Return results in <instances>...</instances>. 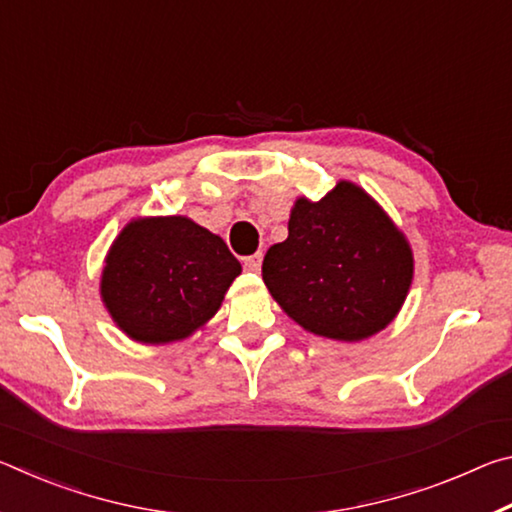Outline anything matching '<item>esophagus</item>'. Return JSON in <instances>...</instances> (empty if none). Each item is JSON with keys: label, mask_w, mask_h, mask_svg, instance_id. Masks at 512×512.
<instances>
[{"label": "esophagus", "mask_w": 512, "mask_h": 512, "mask_svg": "<svg viewBox=\"0 0 512 512\" xmlns=\"http://www.w3.org/2000/svg\"><path fill=\"white\" fill-rule=\"evenodd\" d=\"M262 259H264V255H262V253H255V255L246 257V259H244L246 271H250V273H259V268H262Z\"/></svg>", "instance_id": "1"}]
</instances>
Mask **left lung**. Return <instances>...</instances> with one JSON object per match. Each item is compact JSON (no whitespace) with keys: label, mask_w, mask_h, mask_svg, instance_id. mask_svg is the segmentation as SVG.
Returning <instances> with one entry per match:
<instances>
[{"label":"left lung","mask_w":512,"mask_h":512,"mask_svg":"<svg viewBox=\"0 0 512 512\" xmlns=\"http://www.w3.org/2000/svg\"><path fill=\"white\" fill-rule=\"evenodd\" d=\"M404 232L366 189L339 180L291 207L289 237L268 248L262 277L284 314L316 336L357 343L400 314L413 282Z\"/></svg>","instance_id":"left-lung-1"}]
</instances>
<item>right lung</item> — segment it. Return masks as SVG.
Instances as JSON below:
<instances>
[{
	"mask_svg": "<svg viewBox=\"0 0 512 512\" xmlns=\"http://www.w3.org/2000/svg\"><path fill=\"white\" fill-rule=\"evenodd\" d=\"M239 273L225 241L189 216H137L103 259L99 293L128 339L167 345L210 323Z\"/></svg>",
	"mask_w": 512,
	"mask_h": 512,
	"instance_id": "right-lung-1",
	"label": "right lung"
}]
</instances>
